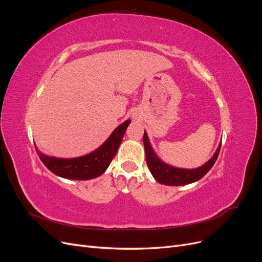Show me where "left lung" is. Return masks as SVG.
I'll return each mask as SVG.
<instances>
[{"instance_id": "obj_1", "label": "left lung", "mask_w": 262, "mask_h": 262, "mask_svg": "<svg viewBox=\"0 0 262 262\" xmlns=\"http://www.w3.org/2000/svg\"><path fill=\"white\" fill-rule=\"evenodd\" d=\"M143 143L145 148L146 163L149 171L152 172L153 177L157 182L166 186H184L201 179L212 168V166L217 160L221 148L220 144L216 152L211 157V160H209L204 165L200 166V167L194 169H185L173 167V166L163 162L154 152L145 131L143 136Z\"/></svg>"}]
</instances>
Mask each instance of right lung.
Segmentation results:
<instances>
[{
    "mask_svg": "<svg viewBox=\"0 0 262 262\" xmlns=\"http://www.w3.org/2000/svg\"><path fill=\"white\" fill-rule=\"evenodd\" d=\"M130 122V120H125L123 123L118 125L104 142V144L84 156L58 158L41 153L36 146L37 154L46 167L59 177L73 180H89L99 177L105 172L113 158L116 156Z\"/></svg>",
    "mask_w": 262,
    "mask_h": 262,
    "instance_id": "obj_1",
    "label": "right lung"
}]
</instances>
